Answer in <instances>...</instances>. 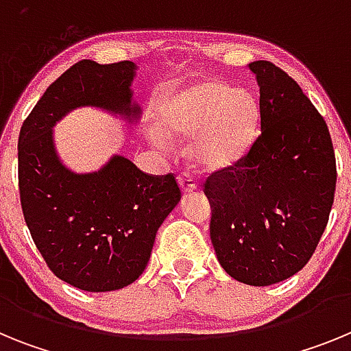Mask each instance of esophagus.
Wrapping results in <instances>:
<instances>
[{
    "label": "esophagus",
    "mask_w": 351,
    "mask_h": 351,
    "mask_svg": "<svg viewBox=\"0 0 351 351\" xmlns=\"http://www.w3.org/2000/svg\"><path fill=\"white\" fill-rule=\"evenodd\" d=\"M178 181H179V184H181V188H182V191H184V193H191V191H195L198 188V182L195 181V178L191 176L190 172L179 173Z\"/></svg>",
    "instance_id": "obj_1"
}]
</instances>
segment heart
Instances as JSON below:
<instances>
[{
    "mask_svg": "<svg viewBox=\"0 0 351 351\" xmlns=\"http://www.w3.org/2000/svg\"><path fill=\"white\" fill-rule=\"evenodd\" d=\"M158 117L164 132H149L154 145L165 147V133L179 138L193 136L188 147L190 160L200 169L219 170L243 158L255 141L258 104L244 89L198 82L167 96Z\"/></svg>",
    "mask_w": 351,
    "mask_h": 351,
    "instance_id": "1",
    "label": "heart"
}]
</instances>
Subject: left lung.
<instances>
[{
  "mask_svg": "<svg viewBox=\"0 0 351 351\" xmlns=\"http://www.w3.org/2000/svg\"><path fill=\"white\" fill-rule=\"evenodd\" d=\"M260 133L234 165L204 182L210 241L234 280L267 287L309 262L328 221L336 156L327 123L299 84L271 61H253Z\"/></svg>",
  "mask_w": 351,
  "mask_h": 351,
  "instance_id": "8db88e82",
  "label": "left lung"
}]
</instances>
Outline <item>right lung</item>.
<instances>
[{
  "mask_svg": "<svg viewBox=\"0 0 351 351\" xmlns=\"http://www.w3.org/2000/svg\"><path fill=\"white\" fill-rule=\"evenodd\" d=\"M132 61L82 60L47 88L19 133V193L29 234L60 280L86 291H112L137 280L154 237L181 200L173 173L153 176L125 156L93 173H73L56 154L52 126L77 107L137 117Z\"/></svg>",
  "mask_w": 351,
  "mask_h": 351,
  "instance_id": "add662e5",
  "label": "right lung"
}]
</instances>
